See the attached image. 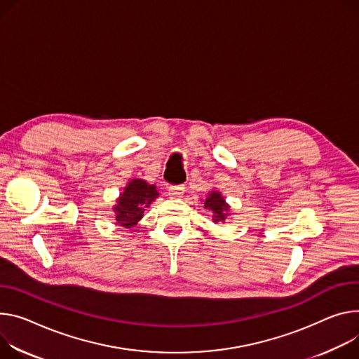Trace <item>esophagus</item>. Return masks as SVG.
I'll return each mask as SVG.
<instances>
[{"mask_svg": "<svg viewBox=\"0 0 359 359\" xmlns=\"http://www.w3.org/2000/svg\"><path fill=\"white\" fill-rule=\"evenodd\" d=\"M184 193V186H170L169 187V196L172 198H182Z\"/></svg>", "mask_w": 359, "mask_h": 359, "instance_id": "1", "label": "esophagus"}]
</instances>
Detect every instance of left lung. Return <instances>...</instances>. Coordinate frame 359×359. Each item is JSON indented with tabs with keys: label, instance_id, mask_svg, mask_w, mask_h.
<instances>
[{
	"label": "left lung",
	"instance_id": "left-lung-1",
	"mask_svg": "<svg viewBox=\"0 0 359 359\" xmlns=\"http://www.w3.org/2000/svg\"><path fill=\"white\" fill-rule=\"evenodd\" d=\"M205 208L213 212V222H223L227 216V212H229V205L224 202V198L222 196V193L217 190H212L209 193V196L205 201Z\"/></svg>",
	"mask_w": 359,
	"mask_h": 359
}]
</instances>
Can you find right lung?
Instances as JSON below:
<instances>
[{
  "mask_svg": "<svg viewBox=\"0 0 359 359\" xmlns=\"http://www.w3.org/2000/svg\"><path fill=\"white\" fill-rule=\"evenodd\" d=\"M157 198L158 191L154 184H149L142 179H132L117 199V205L113 208L117 223L124 227L137 224L143 217L144 208H149Z\"/></svg>",
  "mask_w": 359,
  "mask_h": 359,
  "instance_id": "obj_1",
  "label": "right lung"
}]
</instances>
